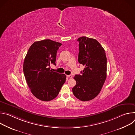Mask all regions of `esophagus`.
Instances as JSON below:
<instances>
[{
	"label": "esophagus",
	"instance_id": "34e87169",
	"mask_svg": "<svg viewBox=\"0 0 135 135\" xmlns=\"http://www.w3.org/2000/svg\"><path fill=\"white\" fill-rule=\"evenodd\" d=\"M67 77H68V78H69L71 79L73 78V76L71 75H67Z\"/></svg>",
	"mask_w": 135,
	"mask_h": 135
}]
</instances>
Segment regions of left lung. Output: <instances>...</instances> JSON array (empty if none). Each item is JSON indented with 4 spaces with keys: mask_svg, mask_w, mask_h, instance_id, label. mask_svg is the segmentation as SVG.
<instances>
[{
    "mask_svg": "<svg viewBox=\"0 0 135 135\" xmlns=\"http://www.w3.org/2000/svg\"><path fill=\"white\" fill-rule=\"evenodd\" d=\"M78 61L85 66L81 75H76V81L72 89L74 95L83 102L94 99L100 93L107 76V58L105 51L95 39L86 37L78 38Z\"/></svg>",
    "mask_w": 135,
    "mask_h": 135,
    "instance_id": "left-lung-1",
    "label": "left lung"
}]
</instances>
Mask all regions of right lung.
Segmentation results:
<instances>
[{
    "label": "right lung",
    "mask_w": 135,
    "mask_h": 135,
    "mask_svg": "<svg viewBox=\"0 0 135 135\" xmlns=\"http://www.w3.org/2000/svg\"><path fill=\"white\" fill-rule=\"evenodd\" d=\"M61 43L50 40L34 42L30 47L23 63V73L29 88L37 99L49 102L58 95L66 76L50 69L56 65V52Z\"/></svg>",
    "instance_id": "right-lung-1"
}]
</instances>
